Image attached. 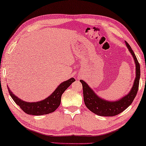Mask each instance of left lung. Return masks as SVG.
<instances>
[{
  "mask_svg": "<svg viewBox=\"0 0 146 146\" xmlns=\"http://www.w3.org/2000/svg\"><path fill=\"white\" fill-rule=\"evenodd\" d=\"M125 43L129 52L131 53V55L133 57L136 67V76L133 82V87H131L130 91L126 96L121 98L119 100L113 101V102L104 100L98 96L86 82L82 80H80L82 84V87H83L85 105L89 110L98 115L112 117V116L119 114L131 104L137 95L138 89H139L140 76V64L131 46L126 41H125Z\"/></svg>",
  "mask_w": 146,
  "mask_h": 146,
  "instance_id": "1",
  "label": "left lung"
}]
</instances>
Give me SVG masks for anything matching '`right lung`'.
<instances>
[{
    "label": "right lung",
    "instance_id": "add662e5",
    "mask_svg": "<svg viewBox=\"0 0 146 146\" xmlns=\"http://www.w3.org/2000/svg\"><path fill=\"white\" fill-rule=\"evenodd\" d=\"M75 81V78H71L68 80L62 82L51 95L44 100L37 102H27L23 101L15 96L8 87L7 89L11 97L14 100L16 104H17L21 109L24 111V112L29 115H41L54 112L59 107L63 92Z\"/></svg>",
    "mask_w": 146,
    "mask_h": 146
}]
</instances>
